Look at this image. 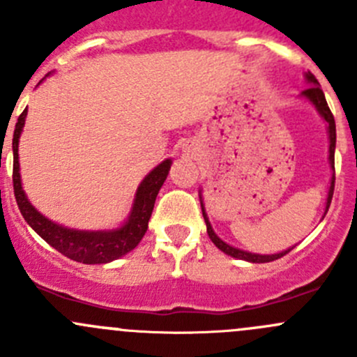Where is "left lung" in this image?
<instances>
[{"label": "left lung", "instance_id": "obj_1", "mask_svg": "<svg viewBox=\"0 0 357 357\" xmlns=\"http://www.w3.org/2000/svg\"><path fill=\"white\" fill-rule=\"evenodd\" d=\"M305 81L309 82L307 88L302 91V96H304L305 100H309V102L312 103V105L316 107V110L319 112V115H321L323 119L326 121V124H328V138H330V165H332V181H330V190H328V199H326V208H325V214L328 212V207L330 204H332V197H333V188H335V142H337V131H335V119H333V114L330 112V107L328 103H326V98H325V93H323V89L319 88V82L318 79L314 77V75L311 74V72H305ZM200 205H202V214H204V219H205V225H207V235L208 238L212 240V243H214L215 247L219 248V250H222L225 254L231 255V257H236V259H243V261H248V262H271V261H276V259L283 257L285 254H289L291 248H287V250L280 252V254H271V255H261V254H252V252H245V250H240V248H235L231 245H228L226 242H222L221 238H219L218 235L214 233V229H212L211 222H208V218L207 214H205V208H204V204H202L200 200ZM325 218V215H323Z\"/></svg>", "mask_w": 357, "mask_h": 357}]
</instances>
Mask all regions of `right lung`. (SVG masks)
<instances>
[{
  "label": "right lung",
  "mask_w": 357,
  "mask_h": 357,
  "mask_svg": "<svg viewBox=\"0 0 357 357\" xmlns=\"http://www.w3.org/2000/svg\"><path fill=\"white\" fill-rule=\"evenodd\" d=\"M25 115H27V109L20 114L19 121H17L12 145L13 192H15L17 205H19L27 225L55 250H59L60 254L72 259V261L82 262V264H107V262L115 261V259L131 252L142 242L146 229H149V221L153 205H155L158 190L162 188L169 174V169H171V158L160 162L153 171H150L145 176L142 185L136 190L131 214L121 228L109 229V231H81V229L66 228V226L56 225V222L50 221L48 218L39 214L32 207L31 202L27 200L22 190L19 165V139L25 124Z\"/></svg>",
  "instance_id": "add662e5"
}]
</instances>
